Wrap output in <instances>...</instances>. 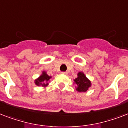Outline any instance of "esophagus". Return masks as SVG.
<instances>
[{"label":"esophagus","instance_id":"obj_1","mask_svg":"<svg viewBox=\"0 0 128 128\" xmlns=\"http://www.w3.org/2000/svg\"><path fill=\"white\" fill-rule=\"evenodd\" d=\"M61 74H63V75H67V72H61Z\"/></svg>","mask_w":128,"mask_h":128}]
</instances>
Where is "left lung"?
<instances>
[{"instance_id":"obj_1","label":"left lung","mask_w":128,"mask_h":128,"mask_svg":"<svg viewBox=\"0 0 128 128\" xmlns=\"http://www.w3.org/2000/svg\"><path fill=\"white\" fill-rule=\"evenodd\" d=\"M74 83L77 85L76 90L79 92H86L91 87L92 84L90 80L86 78L83 72L78 73V78L74 80Z\"/></svg>"}]
</instances>
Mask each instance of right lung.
Returning <instances> with one entry per match:
<instances>
[{"mask_svg":"<svg viewBox=\"0 0 128 128\" xmlns=\"http://www.w3.org/2000/svg\"><path fill=\"white\" fill-rule=\"evenodd\" d=\"M51 76H48L45 71H42V74L39 76V78H37L34 81V84L37 86H42V87H46L48 85L47 82L49 81Z\"/></svg>","mask_w":128,"mask_h":128,"instance_id":"obj_1","label":"right lung"}]
</instances>
